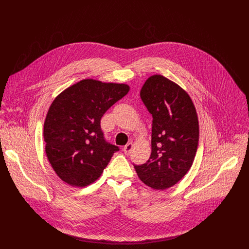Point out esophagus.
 <instances>
[{
	"label": "esophagus",
	"instance_id": "1",
	"mask_svg": "<svg viewBox=\"0 0 249 249\" xmlns=\"http://www.w3.org/2000/svg\"><path fill=\"white\" fill-rule=\"evenodd\" d=\"M133 147H134L133 143H132V142H130V143H128V144L123 148L124 154H125V155H130L131 152H132V150H133Z\"/></svg>",
	"mask_w": 249,
	"mask_h": 249
}]
</instances>
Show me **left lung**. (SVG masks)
Instances as JSON below:
<instances>
[{
    "mask_svg": "<svg viewBox=\"0 0 249 249\" xmlns=\"http://www.w3.org/2000/svg\"><path fill=\"white\" fill-rule=\"evenodd\" d=\"M140 95L153 116L152 154L146 163L134 167L146 185L164 190L193 163L199 141L196 109L185 90L160 75L150 77Z\"/></svg>",
    "mask_w": 249,
    "mask_h": 249,
    "instance_id": "8db88e82",
    "label": "left lung"
}]
</instances>
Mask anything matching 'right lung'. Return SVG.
<instances>
[{
  "label": "right lung",
  "mask_w": 249,
  "mask_h": 249,
  "mask_svg": "<svg viewBox=\"0 0 249 249\" xmlns=\"http://www.w3.org/2000/svg\"><path fill=\"white\" fill-rule=\"evenodd\" d=\"M129 89L124 84L83 80L54 99L43 135L48 160L63 181L77 187L89 185L119 151L105 140L100 119Z\"/></svg>",
  "instance_id": "1"
}]
</instances>
